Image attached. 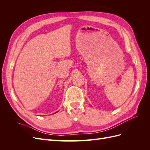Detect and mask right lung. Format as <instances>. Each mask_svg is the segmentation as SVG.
Returning <instances> with one entry per match:
<instances>
[{"instance_id":"obj_1","label":"right lung","mask_w":150,"mask_h":150,"mask_svg":"<svg viewBox=\"0 0 150 150\" xmlns=\"http://www.w3.org/2000/svg\"><path fill=\"white\" fill-rule=\"evenodd\" d=\"M57 112H58V111H57ZM55 112V113H56V112Z\"/></svg>"}]
</instances>
